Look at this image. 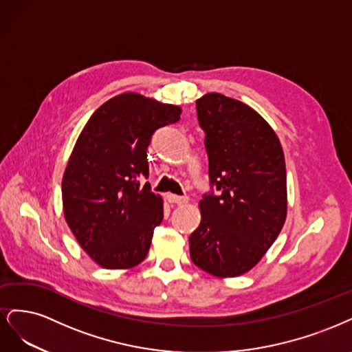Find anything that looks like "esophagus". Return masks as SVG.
I'll use <instances>...</instances> for the list:
<instances>
[{
  "label": "esophagus",
  "instance_id": "esophagus-1",
  "mask_svg": "<svg viewBox=\"0 0 352 352\" xmlns=\"http://www.w3.org/2000/svg\"><path fill=\"white\" fill-rule=\"evenodd\" d=\"M166 199L169 203H175V205H184V203L188 201L187 196H177V195H168Z\"/></svg>",
  "mask_w": 352,
  "mask_h": 352
}]
</instances>
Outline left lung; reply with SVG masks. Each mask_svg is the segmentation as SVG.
Returning a JSON list of instances; mask_svg holds the SVG:
<instances>
[{
  "label": "left lung",
  "mask_w": 352,
  "mask_h": 352,
  "mask_svg": "<svg viewBox=\"0 0 352 352\" xmlns=\"http://www.w3.org/2000/svg\"><path fill=\"white\" fill-rule=\"evenodd\" d=\"M196 109L210 191L199 203L201 222L188 238L190 257L210 275L232 278L263 257L285 222V160L275 131L243 102L209 94Z\"/></svg>",
  "instance_id": "left-lung-1"
}]
</instances>
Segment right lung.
Instances as JSON below:
<instances>
[{
    "label": "right lung",
    "mask_w": 352,
    "mask_h": 352,
    "mask_svg": "<svg viewBox=\"0 0 352 352\" xmlns=\"http://www.w3.org/2000/svg\"><path fill=\"white\" fill-rule=\"evenodd\" d=\"M181 109L138 94L99 107L78 135L63 177L65 221L83 250L107 269H129L149 252L164 219L162 199L142 186L147 146Z\"/></svg>",
    "instance_id": "1"
}]
</instances>
